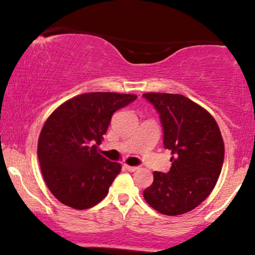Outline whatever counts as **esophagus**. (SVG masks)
Segmentation results:
<instances>
[{
	"label": "esophagus",
	"instance_id": "obj_1",
	"mask_svg": "<svg viewBox=\"0 0 255 255\" xmlns=\"http://www.w3.org/2000/svg\"><path fill=\"white\" fill-rule=\"evenodd\" d=\"M124 168L126 169V170H128V171H130V172H134V171H136L137 169H139V166H131V165L126 164Z\"/></svg>",
	"mask_w": 255,
	"mask_h": 255
}]
</instances>
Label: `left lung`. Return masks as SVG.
<instances>
[{
    "label": "left lung",
    "instance_id": "8db88e82",
    "mask_svg": "<svg viewBox=\"0 0 255 255\" xmlns=\"http://www.w3.org/2000/svg\"><path fill=\"white\" fill-rule=\"evenodd\" d=\"M159 114L163 144L171 151L168 172H153L144 191L147 204L166 216L192 211L215 188L224 160L217 122L204 108L182 95L145 93Z\"/></svg>",
    "mask_w": 255,
    "mask_h": 255
}]
</instances>
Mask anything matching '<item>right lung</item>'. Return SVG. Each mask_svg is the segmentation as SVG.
<instances>
[{"instance_id": "add662e5", "label": "right lung", "mask_w": 255, "mask_h": 255, "mask_svg": "<svg viewBox=\"0 0 255 255\" xmlns=\"http://www.w3.org/2000/svg\"><path fill=\"white\" fill-rule=\"evenodd\" d=\"M136 99L134 95L91 92L57 108L44 124L38 159L46 186L58 201L77 210L97 205L121 171L120 163L98 153L113 114Z\"/></svg>"}]
</instances>
